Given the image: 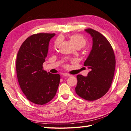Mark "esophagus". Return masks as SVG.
Wrapping results in <instances>:
<instances>
[{
  "label": "esophagus",
  "mask_w": 131,
  "mask_h": 131,
  "mask_svg": "<svg viewBox=\"0 0 131 131\" xmlns=\"http://www.w3.org/2000/svg\"><path fill=\"white\" fill-rule=\"evenodd\" d=\"M63 75H64V76H65V77H70V76H71V74H68V73H63Z\"/></svg>",
  "instance_id": "34e87169"
}]
</instances>
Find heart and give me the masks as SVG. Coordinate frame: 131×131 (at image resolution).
I'll use <instances>...</instances> for the list:
<instances>
[{
  "label": "heart",
  "mask_w": 131,
  "mask_h": 131,
  "mask_svg": "<svg viewBox=\"0 0 131 131\" xmlns=\"http://www.w3.org/2000/svg\"><path fill=\"white\" fill-rule=\"evenodd\" d=\"M69 38L70 39L71 41L73 43V45L76 48H83L86 44V39L82 35H72L69 37ZM59 43V40H57L56 42H55V47L56 48H58Z\"/></svg>",
  "instance_id": "b5f03b06"
}]
</instances>
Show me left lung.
<instances>
[{"instance_id":"8db88e82","label":"left lung","mask_w":131,"mask_h":131,"mask_svg":"<svg viewBox=\"0 0 131 131\" xmlns=\"http://www.w3.org/2000/svg\"><path fill=\"white\" fill-rule=\"evenodd\" d=\"M85 31L92 38V50L84 63L90 69L88 76L77 75L75 90L80 97L94 101L103 97L108 91L114 77L115 58L108 40L102 34L92 28Z\"/></svg>"}]
</instances>
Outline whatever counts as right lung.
Masks as SVG:
<instances>
[{
  "label": "right lung",
  "mask_w": 131,
  "mask_h": 131,
  "mask_svg": "<svg viewBox=\"0 0 131 131\" xmlns=\"http://www.w3.org/2000/svg\"><path fill=\"white\" fill-rule=\"evenodd\" d=\"M55 34L39 33L29 36L20 47L16 60L17 79L26 98L43 105L56 96L60 75L43 69L49 43Z\"/></svg>",
  "instance_id": "obj_1"
}]
</instances>
